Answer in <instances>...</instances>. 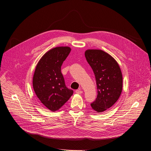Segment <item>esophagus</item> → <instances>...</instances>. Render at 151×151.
Segmentation results:
<instances>
[{
    "label": "esophagus",
    "mask_w": 151,
    "mask_h": 151,
    "mask_svg": "<svg viewBox=\"0 0 151 151\" xmlns=\"http://www.w3.org/2000/svg\"><path fill=\"white\" fill-rule=\"evenodd\" d=\"M75 92H76V93H78V94H81V93L83 92V91H82L81 89H79L76 90V91H75Z\"/></svg>",
    "instance_id": "obj_1"
}]
</instances>
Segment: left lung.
Instances as JSON below:
<instances>
[{
  "instance_id": "1",
  "label": "left lung",
  "mask_w": 151,
  "mask_h": 151,
  "mask_svg": "<svg viewBox=\"0 0 151 151\" xmlns=\"http://www.w3.org/2000/svg\"><path fill=\"white\" fill-rule=\"evenodd\" d=\"M85 56L93 72L98 89L96 99L91 106L101 113L113 106L121 95L122 72L117 62L103 50H88Z\"/></svg>"
}]
</instances>
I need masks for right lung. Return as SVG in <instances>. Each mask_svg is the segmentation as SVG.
Instances as JSON below:
<instances>
[{"instance_id": "right-lung-1", "label": "right lung", "mask_w": 151, "mask_h": 151, "mask_svg": "<svg viewBox=\"0 0 151 151\" xmlns=\"http://www.w3.org/2000/svg\"><path fill=\"white\" fill-rule=\"evenodd\" d=\"M68 47L49 50L38 63L33 76V88L40 101L52 111L58 110L70 98L73 90L65 85L61 67L70 52Z\"/></svg>"}]
</instances>
